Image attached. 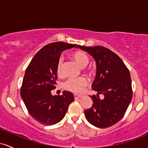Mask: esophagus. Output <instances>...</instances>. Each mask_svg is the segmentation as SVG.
Masks as SVG:
<instances>
[{
  "instance_id": "esophagus-1",
  "label": "esophagus",
  "mask_w": 148,
  "mask_h": 148,
  "mask_svg": "<svg viewBox=\"0 0 148 148\" xmlns=\"http://www.w3.org/2000/svg\"><path fill=\"white\" fill-rule=\"evenodd\" d=\"M74 97L75 99H79V98L81 97V95H79V94H74Z\"/></svg>"
}]
</instances>
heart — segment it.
I'll return each mask as SVG.
<instances>
[{"instance_id":"obj_1","label":"heart","mask_w":148,"mask_h":148,"mask_svg":"<svg viewBox=\"0 0 148 148\" xmlns=\"http://www.w3.org/2000/svg\"><path fill=\"white\" fill-rule=\"evenodd\" d=\"M72 57L81 67L84 68L89 64V57L85 52L82 51H75L72 54ZM62 64L63 59L60 58L57 62L56 66V72L59 75L62 73ZM87 80L85 77H70L64 83V89L66 91L73 93H79L82 91L84 87L87 86Z\"/></svg>"}]
</instances>
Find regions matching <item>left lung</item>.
Listing matches in <instances>:
<instances>
[{"label":"left lung","mask_w":148,"mask_h":148,"mask_svg":"<svg viewBox=\"0 0 148 148\" xmlns=\"http://www.w3.org/2000/svg\"><path fill=\"white\" fill-rule=\"evenodd\" d=\"M77 47L86 51L95 59L96 77L92 89L98 94L91 96L92 108L84 110L86 119L99 128L110 127L123 117L132 101L133 91L129 69L118 55L102 47ZM103 94V99H99Z\"/></svg>","instance_id":"8db88e82"}]
</instances>
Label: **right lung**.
Instances as JSON below:
<instances>
[{
    "label": "right lung",
    "mask_w": 148,
    "mask_h": 148,
    "mask_svg": "<svg viewBox=\"0 0 148 148\" xmlns=\"http://www.w3.org/2000/svg\"><path fill=\"white\" fill-rule=\"evenodd\" d=\"M75 46L63 42L46 45L36 53L26 68L21 96L31 117L43 125L60 122L74 101L72 93L64 91L61 96H52L51 91L56 88V66L61 52Z\"/></svg>",
    "instance_id": "right-lung-1"
}]
</instances>
